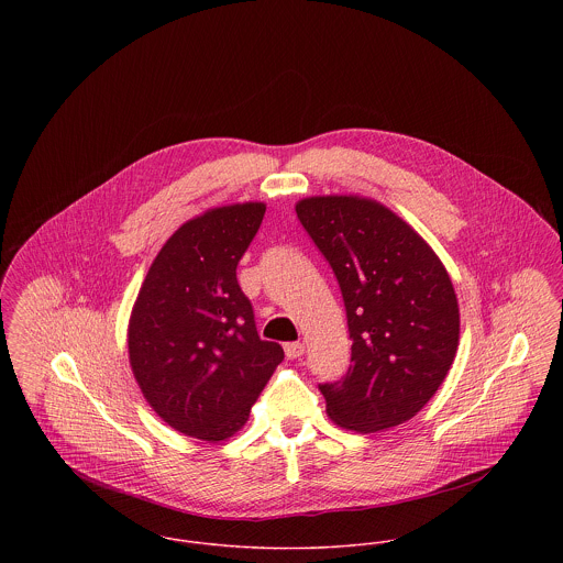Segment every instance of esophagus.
<instances>
[{"mask_svg":"<svg viewBox=\"0 0 563 563\" xmlns=\"http://www.w3.org/2000/svg\"><path fill=\"white\" fill-rule=\"evenodd\" d=\"M284 351H286L288 360H297L306 353V344L303 342H288V344H284Z\"/></svg>","mask_w":563,"mask_h":563,"instance_id":"34e87169","label":"esophagus"}]
</instances>
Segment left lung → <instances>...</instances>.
Masks as SVG:
<instances>
[{
	"label": "left lung",
	"instance_id": "obj_1",
	"mask_svg": "<svg viewBox=\"0 0 563 563\" xmlns=\"http://www.w3.org/2000/svg\"><path fill=\"white\" fill-rule=\"evenodd\" d=\"M295 210L338 277L353 340L346 377L321 386L329 418L357 433L407 422L438 393L460 346L442 260L371 197L317 195Z\"/></svg>",
	"mask_w": 563,
	"mask_h": 563
}]
</instances>
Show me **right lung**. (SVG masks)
Returning a JSON list of instances; mask_svg holds the SVG:
<instances>
[{
  "mask_svg": "<svg viewBox=\"0 0 563 563\" xmlns=\"http://www.w3.org/2000/svg\"><path fill=\"white\" fill-rule=\"evenodd\" d=\"M266 203L210 208L164 242L134 301L128 353L152 409L175 431L221 442L241 431L249 409L284 360L260 340L236 266Z\"/></svg>",
  "mask_w": 563,
  "mask_h": 563,
  "instance_id": "right-lung-1",
  "label": "right lung"
}]
</instances>
